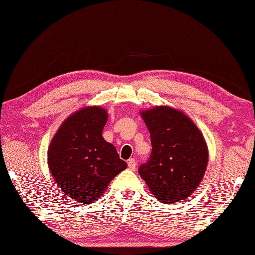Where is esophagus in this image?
Wrapping results in <instances>:
<instances>
[{
  "instance_id": "1",
  "label": "esophagus",
  "mask_w": 255,
  "mask_h": 255,
  "mask_svg": "<svg viewBox=\"0 0 255 255\" xmlns=\"http://www.w3.org/2000/svg\"><path fill=\"white\" fill-rule=\"evenodd\" d=\"M128 167H129V169H135L136 168V160L133 159V158H130L128 160Z\"/></svg>"
}]
</instances>
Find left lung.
<instances>
[{
    "label": "left lung",
    "mask_w": 255,
    "mask_h": 255,
    "mask_svg": "<svg viewBox=\"0 0 255 255\" xmlns=\"http://www.w3.org/2000/svg\"><path fill=\"white\" fill-rule=\"evenodd\" d=\"M150 132L149 160L139 167L152 195L164 204L185 200L201 184L208 161L202 131L178 109L156 106L140 113Z\"/></svg>",
    "instance_id": "8db88e82"
}]
</instances>
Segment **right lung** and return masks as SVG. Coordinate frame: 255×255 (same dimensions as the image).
<instances>
[{"label":"right lung","mask_w":255,"mask_h":255,"mask_svg":"<svg viewBox=\"0 0 255 255\" xmlns=\"http://www.w3.org/2000/svg\"><path fill=\"white\" fill-rule=\"evenodd\" d=\"M107 110L87 106L71 114L55 132L48 149V166L54 182L73 201L97 202L115 176L127 168L103 130Z\"/></svg>","instance_id":"right-lung-1"}]
</instances>
